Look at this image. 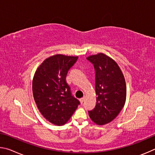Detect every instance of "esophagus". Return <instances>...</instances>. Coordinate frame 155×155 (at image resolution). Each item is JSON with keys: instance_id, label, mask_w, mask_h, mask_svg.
<instances>
[{"instance_id": "esophagus-1", "label": "esophagus", "mask_w": 155, "mask_h": 155, "mask_svg": "<svg viewBox=\"0 0 155 155\" xmlns=\"http://www.w3.org/2000/svg\"><path fill=\"white\" fill-rule=\"evenodd\" d=\"M80 102H81V104H83V102L84 101V97H82V98H81L80 99Z\"/></svg>"}]
</instances>
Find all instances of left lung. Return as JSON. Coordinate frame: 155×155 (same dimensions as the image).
<instances>
[{"label": "left lung", "mask_w": 155, "mask_h": 155, "mask_svg": "<svg viewBox=\"0 0 155 155\" xmlns=\"http://www.w3.org/2000/svg\"><path fill=\"white\" fill-rule=\"evenodd\" d=\"M95 71L96 105L88 111L94 123L102 125L113 120L123 109L127 88L124 75L113 59L104 54L88 56Z\"/></svg>", "instance_id": "8db88e82"}]
</instances>
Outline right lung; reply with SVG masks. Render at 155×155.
<instances>
[{
	"instance_id": "right-lung-1",
	"label": "right lung",
	"mask_w": 155,
	"mask_h": 155,
	"mask_svg": "<svg viewBox=\"0 0 155 155\" xmlns=\"http://www.w3.org/2000/svg\"><path fill=\"white\" fill-rule=\"evenodd\" d=\"M78 58L56 54L45 59L35 72L32 81L35 103L43 117L56 125L66 123L80 104L66 81Z\"/></svg>"
}]
</instances>
